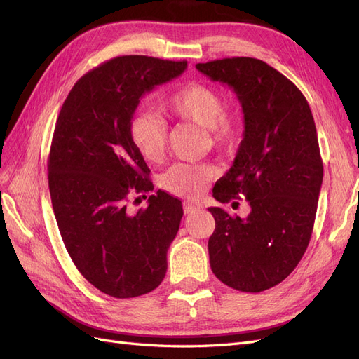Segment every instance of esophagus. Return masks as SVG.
Instances as JSON below:
<instances>
[{"label":"esophagus","instance_id":"1","mask_svg":"<svg viewBox=\"0 0 359 359\" xmlns=\"http://www.w3.org/2000/svg\"><path fill=\"white\" fill-rule=\"evenodd\" d=\"M182 208H184V212L186 214H193V212H196V211H199V208L194 203H191V202H184L182 203Z\"/></svg>","mask_w":359,"mask_h":359}]
</instances>
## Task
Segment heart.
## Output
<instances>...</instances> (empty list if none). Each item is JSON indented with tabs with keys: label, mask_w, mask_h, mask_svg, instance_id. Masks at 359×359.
Listing matches in <instances>:
<instances>
[{
	"label": "heart",
	"mask_w": 359,
	"mask_h": 359,
	"mask_svg": "<svg viewBox=\"0 0 359 359\" xmlns=\"http://www.w3.org/2000/svg\"><path fill=\"white\" fill-rule=\"evenodd\" d=\"M161 109L172 118L203 127L211 145L232 148L244 132V118L236 107H226L223 94L214 86L191 82L173 91L161 103ZM130 140L137 153L148 161H158L166 149L168 128L151 114H137L130 123ZM212 178L208 165L177 163L160 178L161 187L182 198H194Z\"/></svg>",
	"instance_id": "1"
}]
</instances>
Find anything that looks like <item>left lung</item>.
Here are the masks:
<instances>
[{"label": "left lung", "instance_id": "left-lung-1", "mask_svg": "<svg viewBox=\"0 0 359 359\" xmlns=\"http://www.w3.org/2000/svg\"><path fill=\"white\" fill-rule=\"evenodd\" d=\"M196 69L231 86L244 114L233 165L212 196L227 203L243 193L250 212L241 219L208 208L215 220L210 265L229 287L262 292L297 268L310 243L323 180L316 126L295 83L264 61L223 58Z\"/></svg>", "mask_w": 359, "mask_h": 359}]
</instances>
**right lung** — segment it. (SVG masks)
<instances>
[{"label":"right lung","mask_w":359,"mask_h":359,"mask_svg":"<svg viewBox=\"0 0 359 359\" xmlns=\"http://www.w3.org/2000/svg\"><path fill=\"white\" fill-rule=\"evenodd\" d=\"M186 69V61L116 57L74 83L57 119L48 161L53 214L79 273L114 298L145 295L166 276L182 205L158 190L147 210L127 211L130 193L154 189L130 123L147 93Z\"/></svg>","instance_id":"right-lung-1"}]
</instances>
